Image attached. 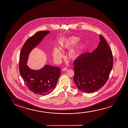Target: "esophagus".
I'll use <instances>...</instances> for the list:
<instances>
[{
    "instance_id": "esophagus-1",
    "label": "esophagus",
    "mask_w": 128,
    "mask_h": 128,
    "mask_svg": "<svg viewBox=\"0 0 128 128\" xmlns=\"http://www.w3.org/2000/svg\"><path fill=\"white\" fill-rule=\"evenodd\" d=\"M67 70H68V68H67V67H65V68H62V70H63V71H66Z\"/></svg>"
}]
</instances>
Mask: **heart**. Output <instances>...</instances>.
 Wrapping results in <instances>:
<instances>
[{
  "instance_id": "obj_1",
  "label": "heart",
  "mask_w": 128,
  "mask_h": 128,
  "mask_svg": "<svg viewBox=\"0 0 128 128\" xmlns=\"http://www.w3.org/2000/svg\"><path fill=\"white\" fill-rule=\"evenodd\" d=\"M79 40V37L72 36L62 39L60 42L59 46L62 50L68 49L72 46L67 54L68 58L70 60H74L77 58L81 54L84 48V43ZM53 56L56 61L59 62L62 58L63 54L60 49L54 48Z\"/></svg>"
}]
</instances>
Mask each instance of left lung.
Returning <instances> with one entry per match:
<instances>
[{
  "mask_svg": "<svg viewBox=\"0 0 128 128\" xmlns=\"http://www.w3.org/2000/svg\"><path fill=\"white\" fill-rule=\"evenodd\" d=\"M92 52L80 56L74 62V81L78 88L85 93L98 90L107 82L112 70V52L104 38Z\"/></svg>",
  "mask_w": 128,
  "mask_h": 128,
  "instance_id": "left-lung-1",
  "label": "left lung"
}]
</instances>
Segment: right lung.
I'll list each match as a JSON object with an SVG mask.
<instances>
[{
    "label": "right lung",
    "instance_id": "add662e5",
    "mask_svg": "<svg viewBox=\"0 0 128 128\" xmlns=\"http://www.w3.org/2000/svg\"><path fill=\"white\" fill-rule=\"evenodd\" d=\"M49 30L38 32L25 42L20 54V74L27 88L36 94L46 95L54 90L61 74L59 67L47 65L39 70H33L26 65L32 49L41 42Z\"/></svg>",
    "mask_w": 128,
    "mask_h": 128
}]
</instances>
